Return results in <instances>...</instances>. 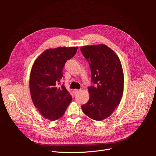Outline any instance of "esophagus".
<instances>
[{
	"label": "esophagus",
	"instance_id": "obj_1",
	"mask_svg": "<svg viewBox=\"0 0 156 156\" xmlns=\"http://www.w3.org/2000/svg\"><path fill=\"white\" fill-rule=\"evenodd\" d=\"M79 92H80V90H76V89H75V90H73V94H74L75 95H76V94H78Z\"/></svg>",
	"mask_w": 156,
	"mask_h": 156
}]
</instances>
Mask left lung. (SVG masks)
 <instances>
[{
	"instance_id": "obj_1",
	"label": "left lung",
	"mask_w": 156,
	"mask_h": 156,
	"mask_svg": "<svg viewBox=\"0 0 156 156\" xmlns=\"http://www.w3.org/2000/svg\"><path fill=\"white\" fill-rule=\"evenodd\" d=\"M80 50L90 63L95 84L88 87L90 99L81 108L91 119L103 120L114 112L123 95L122 64L115 52L105 44L81 46Z\"/></svg>"
}]
</instances>
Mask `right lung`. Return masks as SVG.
I'll return each mask as SVG.
<instances>
[{
  "label": "right lung",
  "mask_w": 156,
  "mask_h": 156,
  "mask_svg": "<svg viewBox=\"0 0 156 156\" xmlns=\"http://www.w3.org/2000/svg\"><path fill=\"white\" fill-rule=\"evenodd\" d=\"M78 47H58L44 51L34 61L30 73L32 101L41 115L55 121L63 116L72 98L65 86L57 87L65 63L73 57Z\"/></svg>",
  "instance_id": "right-lung-1"
}]
</instances>
